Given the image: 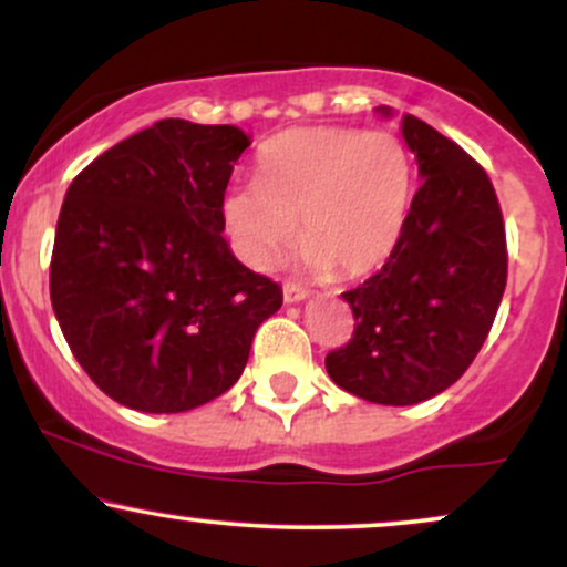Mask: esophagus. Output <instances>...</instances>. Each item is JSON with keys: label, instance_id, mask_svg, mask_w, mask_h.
<instances>
[{"label": "esophagus", "instance_id": "34e87169", "mask_svg": "<svg viewBox=\"0 0 567 567\" xmlns=\"http://www.w3.org/2000/svg\"><path fill=\"white\" fill-rule=\"evenodd\" d=\"M282 298H285V303H298V301H303V298H309V290L301 288V285H296V282H285Z\"/></svg>", "mask_w": 567, "mask_h": 567}]
</instances>
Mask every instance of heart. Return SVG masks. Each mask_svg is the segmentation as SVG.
<instances>
[{
	"label": "heart",
	"mask_w": 567,
	"mask_h": 567,
	"mask_svg": "<svg viewBox=\"0 0 567 567\" xmlns=\"http://www.w3.org/2000/svg\"><path fill=\"white\" fill-rule=\"evenodd\" d=\"M413 165L386 130L292 127L261 148L256 184L231 186L220 220L239 261L266 269L296 237L303 261L362 277L392 256L405 229Z\"/></svg>",
	"instance_id": "heart-1"
}]
</instances>
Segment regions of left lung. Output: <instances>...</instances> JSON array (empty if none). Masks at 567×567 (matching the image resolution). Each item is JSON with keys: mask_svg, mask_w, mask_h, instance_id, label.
<instances>
[{"mask_svg": "<svg viewBox=\"0 0 567 567\" xmlns=\"http://www.w3.org/2000/svg\"><path fill=\"white\" fill-rule=\"evenodd\" d=\"M400 130L424 181L379 275L343 292L354 333L324 357L338 386L375 405H415L466 373L496 320L509 261L483 167L419 116L402 114Z\"/></svg>", "mask_w": 567, "mask_h": 567, "instance_id": "8db88e82", "label": "left lung"}]
</instances>
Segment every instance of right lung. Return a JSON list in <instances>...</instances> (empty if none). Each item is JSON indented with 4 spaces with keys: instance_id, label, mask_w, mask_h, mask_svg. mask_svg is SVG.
I'll list each match as a JSON object with an SVG mask.
<instances>
[{
    "instance_id": "right-lung-1",
    "label": "right lung",
    "mask_w": 567,
    "mask_h": 567,
    "mask_svg": "<svg viewBox=\"0 0 567 567\" xmlns=\"http://www.w3.org/2000/svg\"><path fill=\"white\" fill-rule=\"evenodd\" d=\"M250 138L159 120L71 181L55 226L50 301L103 394L184 413L237 383L282 290L234 258L220 202Z\"/></svg>"
}]
</instances>
